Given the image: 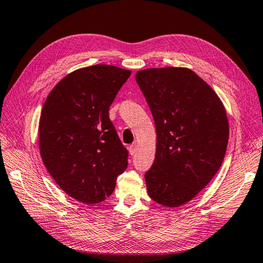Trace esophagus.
<instances>
[{
  "label": "esophagus",
  "mask_w": 263,
  "mask_h": 263,
  "mask_svg": "<svg viewBox=\"0 0 263 263\" xmlns=\"http://www.w3.org/2000/svg\"><path fill=\"white\" fill-rule=\"evenodd\" d=\"M137 151H138V144H137V143H133V144H131V145L129 146V152H130L131 156L136 155Z\"/></svg>",
  "instance_id": "34e87169"
}]
</instances>
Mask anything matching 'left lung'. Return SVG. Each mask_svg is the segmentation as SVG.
Returning <instances> with one entry per match:
<instances>
[{
    "label": "left lung",
    "instance_id": "obj_1",
    "mask_svg": "<svg viewBox=\"0 0 263 263\" xmlns=\"http://www.w3.org/2000/svg\"><path fill=\"white\" fill-rule=\"evenodd\" d=\"M136 81L155 120L157 151L145 173L149 196L178 207L205 188L223 162L229 122L221 100L188 68L139 70Z\"/></svg>",
    "mask_w": 263,
    "mask_h": 263
}]
</instances>
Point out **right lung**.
Here are the masks:
<instances>
[{
  "mask_svg": "<svg viewBox=\"0 0 263 263\" xmlns=\"http://www.w3.org/2000/svg\"><path fill=\"white\" fill-rule=\"evenodd\" d=\"M130 75L111 65L75 70L52 88L42 107V161L66 194L87 205L111 196L127 167L129 152L108 109Z\"/></svg>",
  "mask_w": 263,
  "mask_h": 263,
  "instance_id": "1",
  "label": "right lung"
}]
</instances>
